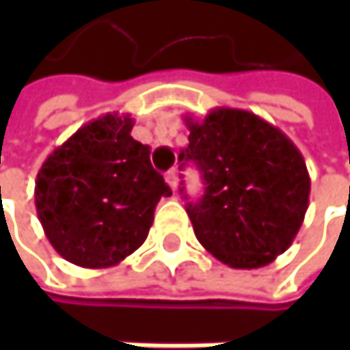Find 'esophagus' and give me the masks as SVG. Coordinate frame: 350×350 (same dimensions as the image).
<instances>
[{"mask_svg":"<svg viewBox=\"0 0 350 350\" xmlns=\"http://www.w3.org/2000/svg\"><path fill=\"white\" fill-rule=\"evenodd\" d=\"M166 182H168V186L176 190V186H178V172L176 170H170V172H166Z\"/></svg>","mask_w":350,"mask_h":350,"instance_id":"1","label":"esophagus"}]
</instances>
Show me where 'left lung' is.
Wrapping results in <instances>:
<instances>
[{
  "label": "left lung",
  "instance_id": "8db88e82",
  "mask_svg": "<svg viewBox=\"0 0 350 350\" xmlns=\"http://www.w3.org/2000/svg\"><path fill=\"white\" fill-rule=\"evenodd\" d=\"M190 131L180 160L194 162L204 194L188 202L200 245L235 269L271 263L298 235L308 211L310 176L294 142L259 115L217 107Z\"/></svg>",
  "mask_w": 350,
  "mask_h": 350
}]
</instances>
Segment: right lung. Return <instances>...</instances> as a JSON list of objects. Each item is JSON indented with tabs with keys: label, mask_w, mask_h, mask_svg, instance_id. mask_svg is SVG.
<instances>
[{
	"label": "right lung",
	"mask_w": 350,
	"mask_h": 350,
	"mask_svg": "<svg viewBox=\"0 0 350 350\" xmlns=\"http://www.w3.org/2000/svg\"><path fill=\"white\" fill-rule=\"evenodd\" d=\"M129 113L85 123L42 164L36 213L50 245L66 261L101 269L146 241L154 211L172 190L150 162V146L131 137Z\"/></svg>",
	"instance_id": "right-lung-1"
}]
</instances>
